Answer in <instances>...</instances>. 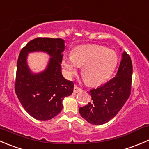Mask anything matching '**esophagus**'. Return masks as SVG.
Instances as JSON below:
<instances>
[{"instance_id": "1", "label": "esophagus", "mask_w": 149, "mask_h": 149, "mask_svg": "<svg viewBox=\"0 0 149 149\" xmlns=\"http://www.w3.org/2000/svg\"><path fill=\"white\" fill-rule=\"evenodd\" d=\"M81 90L82 89L80 87H79L77 85H75L74 87H73V92H75V93H78V92H81Z\"/></svg>"}]
</instances>
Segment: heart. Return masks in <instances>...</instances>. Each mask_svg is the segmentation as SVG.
Here are the masks:
<instances>
[{
  "instance_id": "obj_1",
  "label": "heart",
  "mask_w": 149,
  "mask_h": 149,
  "mask_svg": "<svg viewBox=\"0 0 149 149\" xmlns=\"http://www.w3.org/2000/svg\"><path fill=\"white\" fill-rule=\"evenodd\" d=\"M118 56L114 51L98 45L81 46L73 49L71 56L63 57L62 65L66 76L71 78L79 67L86 83L92 86L106 81L114 72Z\"/></svg>"
}]
</instances>
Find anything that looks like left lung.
Segmentation results:
<instances>
[{"mask_svg":"<svg viewBox=\"0 0 149 149\" xmlns=\"http://www.w3.org/2000/svg\"><path fill=\"white\" fill-rule=\"evenodd\" d=\"M132 76V60L124 52L116 76L102 86L88 92L92 101L79 108L81 116L95 125H103L113 119L130 95Z\"/></svg>","mask_w":149,"mask_h":149,"instance_id":"obj_1","label":"left lung"}]
</instances>
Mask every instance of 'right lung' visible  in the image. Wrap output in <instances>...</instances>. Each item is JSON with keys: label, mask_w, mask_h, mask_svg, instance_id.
<instances>
[{"label": "right lung", "mask_w": 149, "mask_h": 149, "mask_svg": "<svg viewBox=\"0 0 149 149\" xmlns=\"http://www.w3.org/2000/svg\"><path fill=\"white\" fill-rule=\"evenodd\" d=\"M61 38H36L22 49L17 60L15 92L22 105L36 119L47 121L63 109V100L73 93L74 84L62 75L61 63L65 50ZM47 53L50 56L44 72L33 73L26 63L28 53Z\"/></svg>", "instance_id": "1"}]
</instances>
